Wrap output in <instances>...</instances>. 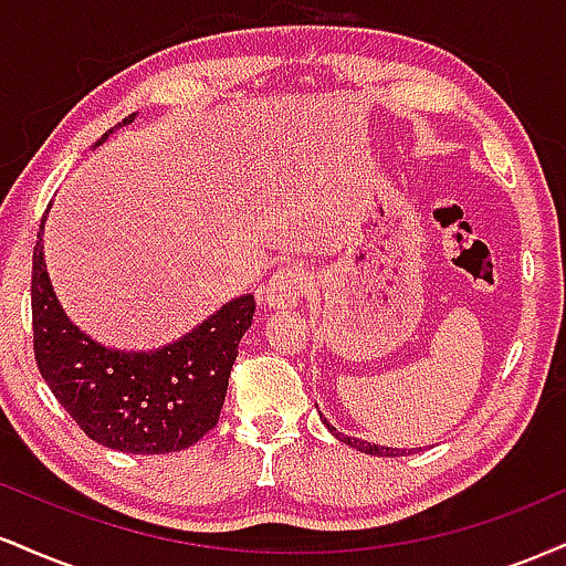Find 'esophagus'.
I'll list each match as a JSON object with an SVG mask.
<instances>
[{"mask_svg":"<svg viewBox=\"0 0 566 566\" xmlns=\"http://www.w3.org/2000/svg\"><path fill=\"white\" fill-rule=\"evenodd\" d=\"M311 290V276L303 265L287 263L279 265V269L271 274L269 282L263 287L265 303L274 305V308H292L305 297V292Z\"/></svg>","mask_w":566,"mask_h":566,"instance_id":"esophagus-1","label":"esophagus"}]
</instances>
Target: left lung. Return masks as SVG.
<instances>
[{"mask_svg":"<svg viewBox=\"0 0 566 566\" xmlns=\"http://www.w3.org/2000/svg\"><path fill=\"white\" fill-rule=\"evenodd\" d=\"M337 439L346 441V444L356 447L359 452H367V454H380V458H399V454H407V450H391V447H378V444H369V441H361V439H350V437H343V433H337Z\"/></svg>","mask_w":566,"mask_h":566,"instance_id":"left-lung-1","label":"left lung"}]
</instances>
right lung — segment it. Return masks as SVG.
Wrapping results in <instances>:
<instances>
[{
    "instance_id": "obj_1",
    "label": "right lung",
    "mask_w": 566,
    "mask_h": 566,
    "mask_svg": "<svg viewBox=\"0 0 566 566\" xmlns=\"http://www.w3.org/2000/svg\"><path fill=\"white\" fill-rule=\"evenodd\" d=\"M133 119L135 114H129L116 127ZM42 229L31 271V324L36 367L55 399L90 439L112 450L167 454L197 444L220 418L255 297H237L161 350H106L82 335L57 305L44 269Z\"/></svg>"
}]
</instances>
